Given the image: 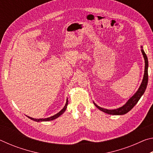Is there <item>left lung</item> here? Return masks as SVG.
<instances>
[{
    "instance_id": "obj_1",
    "label": "left lung",
    "mask_w": 153,
    "mask_h": 153,
    "mask_svg": "<svg viewBox=\"0 0 153 153\" xmlns=\"http://www.w3.org/2000/svg\"><path fill=\"white\" fill-rule=\"evenodd\" d=\"M141 51L142 55H143L144 59V62H145V68H144V74L143 77V79H142V82L141 83V85L138 90H137V92L134 94L132 97H131L128 100L125 105L122 106L121 107H120L118 108H116V109H113V110H109V109H106V108L100 107L99 106L96 105L94 102V105L97 107L98 109L102 111V112L110 114V115H124V114L127 113L129 112L131 108H132L134 106L136 105V103L138 102L140 98L145 92V90L146 89L147 84H148V79H149V76H148V67H149V62H148V58H147V56L146 54H145L144 51L143 50V47L141 46Z\"/></svg>"
}]
</instances>
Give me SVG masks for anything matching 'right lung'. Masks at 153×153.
<instances>
[{"mask_svg":"<svg viewBox=\"0 0 153 153\" xmlns=\"http://www.w3.org/2000/svg\"><path fill=\"white\" fill-rule=\"evenodd\" d=\"M67 105H68V100H67V98L66 104H65V107H63V109H61L60 111H59V112L58 113L55 114V115H53V116H51V117H50L45 118V119H34V118H32V117H28V116H27V117H29V118L30 119V120H33V121H37V122H39V121H52V120H55V119H56L57 117H59V116L61 115L62 114H63V113L65 112V111L66 108H67Z\"/></svg>","mask_w":153,"mask_h":153,"instance_id":"add662e5","label":"right lung"}]
</instances>
